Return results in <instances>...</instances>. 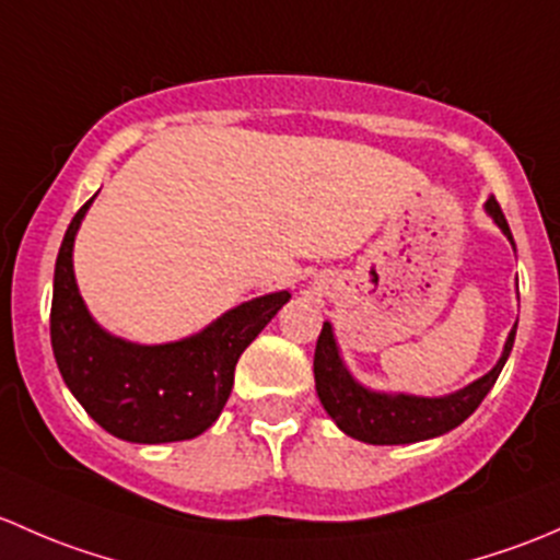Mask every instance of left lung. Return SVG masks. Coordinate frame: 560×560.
Listing matches in <instances>:
<instances>
[{
    "label": "left lung",
    "mask_w": 560,
    "mask_h": 560,
    "mask_svg": "<svg viewBox=\"0 0 560 560\" xmlns=\"http://www.w3.org/2000/svg\"><path fill=\"white\" fill-rule=\"evenodd\" d=\"M486 212L501 229V234L510 240V245L515 247L510 223H506L504 212L493 196L486 201ZM515 331L517 323L506 334L501 359L495 361L491 372L477 377L475 383L445 396H415L401 394V390H374L359 383L345 366L337 337H334V326L326 320L318 345H315V390H318L323 409L339 425V431H345L353 440L366 442V445H412V442L434 440V436L447 434L455 425L464 423L480 407V401L493 388L501 369L510 359Z\"/></svg>",
    "instance_id": "obj_1"
}]
</instances>
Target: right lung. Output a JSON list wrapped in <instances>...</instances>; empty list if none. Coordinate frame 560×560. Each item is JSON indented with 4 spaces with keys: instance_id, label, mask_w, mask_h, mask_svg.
<instances>
[{
    "instance_id": "add662e5",
    "label": "right lung",
    "mask_w": 560,
    "mask_h": 560,
    "mask_svg": "<svg viewBox=\"0 0 560 560\" xmlns=\"http://www.w3.org/2000/svg\"><path fill=\"white\" fill-rule=\"evenodd\" d=\"M96 194L78 210L59 247L50 304V345L67 388L118 440L137 445L194 440L210 429L234 385L247 345L291 299L264 293L175 342L140 345L96 323L74 280V237Z\"/></svg>"
}]
</instances>
